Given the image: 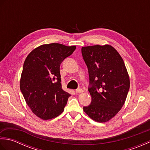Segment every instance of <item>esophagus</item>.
Listing matches in <instances>:
<instances>
[{
	"mask_svg": "<svg viewBox=\"0 0 150 150\" xmlns=\"http://www.w3.org/2000/svg\"><path fill=\"white\" fill-rule=\"evenodd\" d=\"M84 91L82 90V89H81V88H78V89H77V90H75V92H76V93H82V92H83Z\"/></svg>",
	"mask_w": 150,
	"mask_h": 150,
	"instance_id": "1",
	"label": "esophagus"
}]
</instances>
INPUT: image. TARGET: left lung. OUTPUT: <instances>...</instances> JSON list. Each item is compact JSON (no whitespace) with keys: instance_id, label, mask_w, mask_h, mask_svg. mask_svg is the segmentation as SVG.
<instances>
[{"instance_id":"left-lung-1","label":"left lung","mask_w":150,"mask_h":150,"mask_svg":"<svg viewBox=\"0 0 150 150\" xmlns=\"http://www.w3.org/2000/svg\"><path fill=\"white\" fill-rule=\"evenodd\" d=\"M82 57L88 67L91 104L84 112L99 122L115 116L125 103L129 78L124 60L113 47L95 45L82 47Z\"/></svg>"}]
</instances>
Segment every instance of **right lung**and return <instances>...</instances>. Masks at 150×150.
Listing matches in <instances>:
<instances>
[{"label":"right lung","mask_w":150,"mask_h":150,"mask_svg":"<svg viewBox=\"0 0 150 150\" xmlns=\"http://www.w3.org/2000/svg\"><path fill=\"white\" fill-rule=\"evenodd\" d=\"M76 46L44 44L34 49L25 60L20 89L32 112L43 120L61 113L71 96L62 88L60 65Z\"/></svg>","instance_id":"right-lung-1"}]
</instances>
